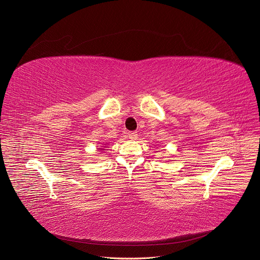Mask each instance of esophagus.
Here are the masks:
<instances>
[{
	"instance_id": "1",
	"label": "esophagus",
	"mask_w": 260,
	"mask_h": 260,
	"mask_svg": "<svg viewBox=\"0 0 260 260\" xmlns=\"http://www.w3.org/2000/svg\"><path fill=\"white\" fill-rule=\"evenodd\" d=\"M128 138L131 139V140H136L138 138V134H137V132H129L128 133Z\"/></svg>"
}]
</instances>
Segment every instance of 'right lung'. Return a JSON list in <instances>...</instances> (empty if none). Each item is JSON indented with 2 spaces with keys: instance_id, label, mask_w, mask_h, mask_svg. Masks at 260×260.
Returning a JSON list of instances; mask_svg holds the SVG:
<instances>
[{
  "instance_id": "obj_1",
  "label": "right lung",
  "mask_w": 260,
  "mask_h": 260,
  "mask_svg": "<svg viewBox=\"0 0 260 260\" xmlns=\"http://www.w3.org/2000/svg\"><path fill=\"white\" fill-rule=\"evenodd\" d=\"M99 149H102V151H103V148H99Z\"/></svg>"
}]
</instances>
